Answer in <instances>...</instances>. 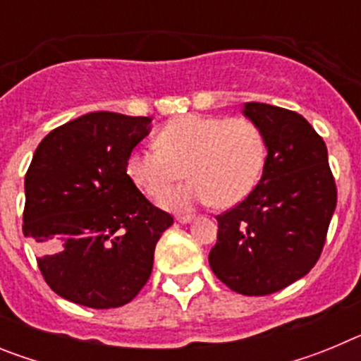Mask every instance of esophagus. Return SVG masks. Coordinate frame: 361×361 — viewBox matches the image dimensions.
I'll list each match as a JSON object with an SVG mask.
<instances>
[{
    "label": "esophagus",
    "mask_w": 361,
    "mask_h": 361,
    "mask_svg": "<svg viewBox=\"0 0 361 361\" xmlns=\"http://www.w3.org/2000/svg\"><path fill=\"white\" fill-rule=\"evenodd\" d=\"M193 219H195V216H193V215H180V216H177V220H178V222H180V224H190V222H193Z\"/></svg>",
    "instance_id": "34e87169"
}]
</instances>
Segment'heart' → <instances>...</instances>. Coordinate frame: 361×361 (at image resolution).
<instances>
[{
	"label": "heart",
	"instance_id": "b5f03b06",
	"mask_svg": "<svg viewBox=\"0 0 361 361\" xmlns=\"http://www.w3.org/2000/svg\"><path fill=\"white\" fill-rule=\"evenodd\" d=\"M155 146L130 153L126 170L152 199H161L184 173L193 178L162 199L170 209L213 200L220 208H231L253 191L266 162L262 132L242 117L188 114L166 124Z\"/></svg>",
	"mask_w": 361,
	"mask_h": 361
}]
</instances>
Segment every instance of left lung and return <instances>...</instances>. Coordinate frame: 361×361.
Returning <instances> with one entry per match:
<instances>
[{
    "label": "left lung",
    "instance_id": "8db88e82",
    "mask_svg": "<svg viewBox=\"0 0 361 361\" xmlns=\"http://www.w3.org/2000/svg\"><path fill=\"white\" fill-rule=\"evenodd\" d=\"M242 114L262 132L267 157L250 195L216 216L209 266L231 291L264 296L317 264L336 208V184L324 139L300 114L266 103H245Z\"/></svg>",
    "mask_w": 361,
    "mask_h": 361
}]
</instances>
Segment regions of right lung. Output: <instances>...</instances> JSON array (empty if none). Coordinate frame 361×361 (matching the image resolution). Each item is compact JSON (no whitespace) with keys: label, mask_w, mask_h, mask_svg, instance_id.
Returning <instances> with one entry per match:
<instances>
[{"label":"right lung","mask_w":361,"mask_h":361,"mask_svg":"<svg viewBox=\"0 0 361 361\" xmlns=\"http://www.w3.org/2000/svg\"><path fill=\"white\" fill-rule=\"evenodd\" d=\"M152 117L92 111L52 130L25 175L23 233L36 244L50 289L92 309L121 307L139 295L153 251L173 224L126 173Z\"/></svg>","instance_id":"add662e5"}]
</instances>
